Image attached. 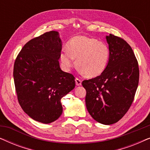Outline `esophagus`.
Masks as SVG:
<instances>
[{"mask_svg": "<svg viewBox=\"0 0 150 150\" xmlns=\"http://www.w3.org/2000/svg\"><path fill=\"white\" fill-rule=\"evenodd\" d=\"M75 81H76V85H77V86H80V85H81L82 81H81V79H78V78H76Z\"/></svg>", "mask_w": 150, "mask_h": 150, "instance_id": "obj_1", "label": "esophagus"}]
</instances>
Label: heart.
I'll list each match as a JSON object with an SVG mask.
<instances>
[{"mask_svg":"<svg viewBox=\"0 0 150 150\" xmlns=\"http://www.w3.org/2000/svg\"><path fill=\"white\" fill-rule=\"evenodd\" d=\"M110 50L104 42L85 36H76L67 44V50L60 54V61L63 69L69 71L76 59V66L82 73L90 78L102 74L107 67Z\"/></svg>","mask_w":150,"mask_h":150,"instance_id":"heart-1","label":"heart"}]
</instances>
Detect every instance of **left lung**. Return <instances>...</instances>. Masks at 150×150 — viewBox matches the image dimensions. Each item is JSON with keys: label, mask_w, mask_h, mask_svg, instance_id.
<instances>
[{"label": "left lung", "mask_w": 150, "mask_h": 150, "mask_svg": "<svg viewBox=\"0 0 150 150\" xmlns=\"http://www.w3.org/2000/svg\"><path fill=\"white\" fill-rule=\"evenodd\" d=\"M110 50L104 72L82 83L87 93L86 106L96 121L110 125L126 113L139 85V69L132 48L124 40L110 34L106 36Z\"/></svg>", "instance_id": "8db88e82"}]
</instances>
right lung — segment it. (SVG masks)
Returning a JSON list of instances; mask_svg holds the SVG:
<instances>
[{
  "label": "right lung",
  "instance_id": "right-lung-1",
  "mask_svg": "<svg viewBox=\"0 0 150 150\" xmlns=\"http://www.w3.org/2000/svg\"><path fill=\"white\" fill-rule=\"evenodd\" d=\"M61 49L58 32H46L28 41L14 63L18 102L28 116L44 124L61 116V99L75 87L73 74L59 66Z\"/></svg>",
  "mask_w": 150,
  "mask_h": 150
}]
</instances>
